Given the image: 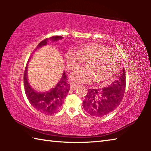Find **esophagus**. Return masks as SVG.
<instances>
[{
	"mask_svg": "<svg viewBox=\"0 0 151 151\" xmlns=\"http://www.w3.org/2000/svg\"><path fill=\"white\" fill-rule=\"evenodd\" d=\"M77 87H78V86L76 85H75V84H71L70 86V90H72V91H75L76 89L77 88Z\"/></svg>",
	"mask_w": 151,
	"mask_h": 151,
	"instance_id": "obj_1",
	"label": "esophagus"
}]
</instances>
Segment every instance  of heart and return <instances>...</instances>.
Returning <instances> with one entry per match:
<instances>
[{
  "label": "heart",
  "instance_id": "heart-1",
  "mask_svg": "<svg viewBox=\"0 0 151 151\" xmlns=\"http://www.w3.org/2000/svg\"><path fill=\"white\" fill-rule=\"evenodd\" d=\"M66 66L69 70L78 68L84 60L87 66L78 68L71 74L70 80L76 83H106L119 69L121 56L116 50L100 43L84 45L78 51L68 50L65 54Z\"/></svg>",
  "mask_w": 151,
  "mask_h": 151
}]
</instances>
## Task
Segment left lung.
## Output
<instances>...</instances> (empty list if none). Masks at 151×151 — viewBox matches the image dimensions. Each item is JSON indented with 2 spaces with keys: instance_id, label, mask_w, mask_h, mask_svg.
Returning <instances> with one entry per match:
<instances>
[{
  "instance_id": "1",
  "label": "left lung",
  "mask_w": 151,
  "mask_h": 151,
  "mask_svg": "<svg viewBox=\"0 0 151 151\" xmlns=\"http://www.w3.org/2000/svg\"><path fill=\"white\" fill-rule=\"evenodd\" d=\"M126 86L124 68L121 75L107 87L88 89L83 101L85 111L91 116L103 117L117 108L123 99Z\"/></svg>"
}]
</instances>
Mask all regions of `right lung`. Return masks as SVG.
<instances>
[{
    "instance_id": "add662e5",
    "label": "right lung",
    "mask_w": 151,
    "mask_h": 151,
    "mask_svg": "<svg viewBox=\"0 0 151 151\" xmlns=\"http://www.w3.org/2000/svg\"><path fill=\"white\" fill-rule=\"evenodd\" d=\"M63 39V37L60 36H55L49 39H46L39 43L35 50H37L47 45L49 40H52V42H55ZM29 62V60H28L24 74V91L28 100L35 109L43 114L50 115L56 113L62 106L63 100L70 90L69 84L66 82L67 78L65 73L63 72L60 81L54 87L50 89L49 91L46 92L37 91L32 88L28 80L27 72Z\"/></svg>"
}]
</instances>
